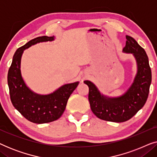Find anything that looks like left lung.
Wrapping results in <instances>:
<instances>
[{
    "label": "left lung",
    "instance_id": "8db88e82",
    "mask_svg": "<svg viewBox=\"0 0 157 157\" xmlns=\"http://www.w3.org/2000/svg\"><path fill=\"white\" fill-rule=\"evenodd\" d=\"M123 52L132 53L137 64V73L132 84L123 95L108 97L100 93L90 81H84L89 88V101L91 111L102 120L124 122L132 118L144 106L149 96L151 71L149 59L142 47L132 37L126 36Z\"/></svg>",
    "mask_w": 157,
    "mask_h": 157
}]
</instances>
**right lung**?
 Instances as JSON below:
<instances>
[{"instance_id": "obj_1", "label": "right lung", "mask_w": 157, "mask_h": 157, "mask_svg": "<svg viewBox=\"0 0 157 157\" xmlns=\"http://www.w3.org/2000/svg\"><path fill=\"white\" fill-rule=\"evenodd\" d=\"M54 36H41L32 39L17 49L8 73V85L13 106L29 121L45 124L59 119L65 111L68 98L78 81L67 83L47 95L32 91L23 81L21 72V56L25 49L40 42L52 41Z\"/></svg>"}]
</instances>
